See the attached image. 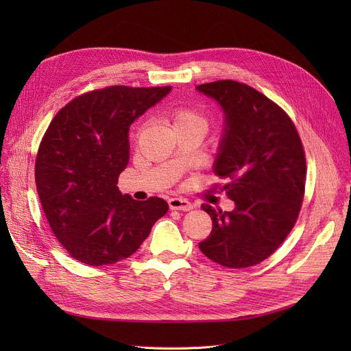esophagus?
I'll return each mask as SVG.
<instances>
[{
	"label": "esophagus",
	"mask_w": 351,
	"mask_h": 351,
	"mask_svg": "<svg viewBox=\"0 0 351 351\" xmlns=\"http://www.w3.org/2000/svg\"><path fill=\"white\" fill-rule=\"evenodd\" d=\"M168 205H169V209H176V210H190L193 209L192 204L187 199H183V197H173L168 200Z\"/></svg>",
	"instance_id": "obj_1"
}]
</instances>
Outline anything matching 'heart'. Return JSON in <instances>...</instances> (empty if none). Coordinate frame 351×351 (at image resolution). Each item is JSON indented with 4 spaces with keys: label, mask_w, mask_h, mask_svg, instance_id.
I'll use <instances>...</instances> for the list:
<instances>
[{
    "label": "heart",
    "mask_w": 351,
    "mask_h": 351,
    "mask_svg": "<svg viewBox=\"0 0 351 351\" xmlns=\"http://www.w3.org/2000/svg\"><path fill=\"white\" fill-rule=\"evenodd\" d=\"M169 119L173 121L174 129H184V127H200V129L206 130L208 119L192 107H186V105H180L174 107L169 111Z\"/></svg>",
    "instance_id": "heart-1"
}]
</instances>
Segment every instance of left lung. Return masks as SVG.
Masks as SVG:
<instances>
[{
    "mask_svg": "<svg viewBox=\"0 0 351 351\" xmlns=\"http://www.w3.org/2000/svg\"><path fill=\"white\" fill-rule=\"evenodd\" d=\"M196 89L226 114L214 173L227 183L215 187L236 204L231 212L202 205L212 231L199 249L222 267H253L281 246L299 217L306 183L300 136L289 114L249 84L218 80Z\"/></svg>",
    "mask_w": 351,
    "mask_h": 351,
    "instance_id": "1",
    "label": "left lung"
}]
</instances>
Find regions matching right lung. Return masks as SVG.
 Returning <instances> with one entry per match:
<instances>
[{"mask_svg": "<svg viewBox=\"0 0 351 351\" xmlns=\"http://www.w3.org/2000/svg\"><path fill=\"white\" fill-rule=\"evenodd\" d=\"M171 86H108L62 107L42 137L35 180L48 224L71 258L102 267L141 247L168 204L121 195L119 176L129 164V129Z\"/></svg>", "mask_w": 351, "mask_h": 351, "instance_id": "right-lung-1", "label": "right lung"}]
</instances>
